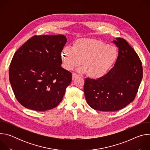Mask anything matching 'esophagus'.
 Returning a JSON list of instances; mask_svg holds the SVG:
<instances>
[{"label":"esophagus","mask_w":150,"mask_h":150,"mask_svg":"<svg viewBox=\"0 0 150 150\" xmlns=\"http://www.w3.org/2000/svg\"><path fill=\"white\" fill-rule=\"evenodd\" d=\"M79 76V75H78V74H75V73H73L72 74V79L74 80V79H75L76 77H78Z\"/></svg>","instance_id":"obj_1"}]
</instances>
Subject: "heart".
<instances>
[{"instance_id":"1","label":"heart","mask_w":150,"mask_h":150,"mask_svg":"<svg viewBox=\"0 0 150 150\" xmlns=\"http://www.w3.org/2000/svg\"><path fill=\"white\" fill-rule=\"evenodd\" d=\"M64 68L71 70L79 65L78 71L93 78H100L109 72L115 62L117 49L105 42L91 38L77 40L72 46L64 47L62 52Z\"/></svg>"}]
</instances>
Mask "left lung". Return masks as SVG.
<instances>
[{"mask_svg":"<svg viewBox=\"0 0 150 150\" xmlns=\"http://www.w3.org/2000/svg\"><path fill=\"white\" fill-rule=\"evenodd\" d=\"M113 42L119 50L113 68L101 78L85 81L86 101L99 111H117L131 103L142 79V63L134 49L123 38H116Z\"/></svg>","mask_w":150,"mask_h":150,"instance_id":"1","label":"left lung"}]
</instances>
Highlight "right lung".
<instances>
[{
  "mask_svg": "<svg viewBox=\"0 0 150 150\" xmlns=\"http://www.w3.org/2000/svg\"><path fill=\"white\" fill-rule=\"evenodd\" d=\"M63 35H34L14 54L9 76L15 96L27 109L46 111L62 100L72 73L61 65Z\"/></svg>",
  "mask_w": 150,
  "mask_h": 150,
  "instance_id": "1",
  "label": "right lung"
}]
</instances>
